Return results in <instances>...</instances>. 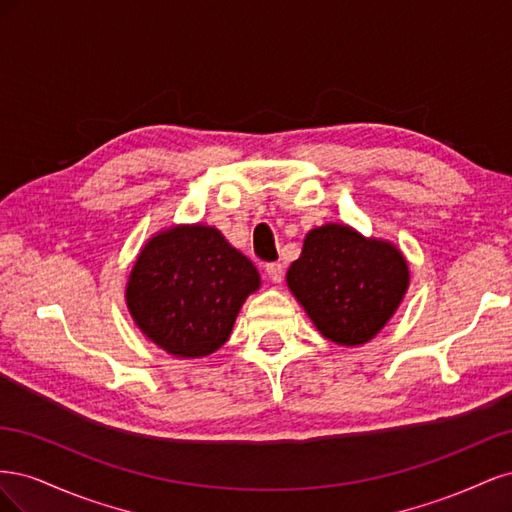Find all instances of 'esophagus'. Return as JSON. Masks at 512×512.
I'll list each match as a JSON object with an SVG mask.
<instances>
[{
  "instance_id": "obj_1",
  "label": "esophagus",
  "mask_w": 512,
  "mask_h": 512,
  "mask_svg": "<svg viewBox=\"0 0 512 512\" xmlns=\"http://www.w3.org/2000/svg\"><path fill=\"white\" fill-rule=\"evenodd\" d=\"M265 271L273 284H280L284 280V267L280 265V262H269Z\"/></svg>"
}]
</instances>
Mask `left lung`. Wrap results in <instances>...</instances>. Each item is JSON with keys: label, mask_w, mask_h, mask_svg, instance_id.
<instances>
[{"label": "left lung", "mask_w": 512, "mask_h": 512, "mask_svg": "<svg viewBox=\"0 0 512 512\" xmlns=\"http://www.w3.org/2000/svg\"><path fill=\"white\" fill-rule=\"evenodd\" d=\"M286 284L322 337L352 348L371 342L395 316L410 267L393 241L331 222L307 232Z\"/></svg>", "instance_id": "1"}]
</instances>
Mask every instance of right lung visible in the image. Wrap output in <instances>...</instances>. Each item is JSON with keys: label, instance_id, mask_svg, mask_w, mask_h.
<instances>
[{"label": "right lung", "instance_id": "obj_1", "mask_svg": "<svg viewBox=\"0 0 512 512\" xmlns=\"http://www.w3.org/2000/svg\"><path fill=\"white\" fill-rule=\"evenodd\" d=\"M260 288L250 258L207 224H173L149 237L126 282V305L149 342L177 359L218 352L245 299Z\"/></svg>", "mask_w": 512, "mask_h": 512}]
</instances>
